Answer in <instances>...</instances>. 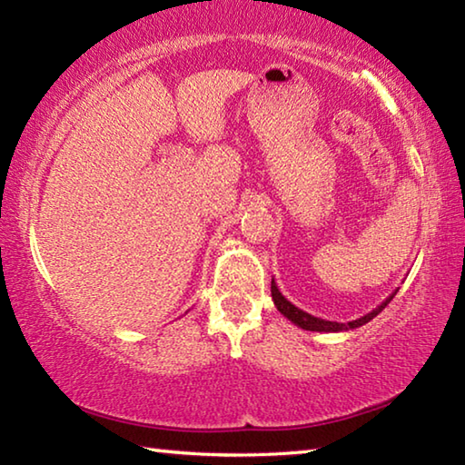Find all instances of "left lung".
<instances>
[{
	"label": "left lung",
	"mask_w": 465,
	"mask_h": 465,
	"mask_svg": "<svg viewBox=\"0 0 465 465\" xmlns=\"http://www.w3.org/2000/svg\"><path fill=\"white\" fill-rule=\"evenodd\" d=\"M396 293H398V289L393 291V293L388 299H385L381 305H377L373 312H369V313H365V316H361L357 320L346 322V324H342V322H330V320L316 318V316H312V313H308V312L295 308V305L291 303L289 299L281 293L279 287H277V282H274V279L271 281V295H272L274 305H277V310L289 322H293L295 326L303 328V330H312V332H344V330H355L359 326H363V324H367V322H371L377 316V313H380L385 308V305L391 302L393 295H396Z\"/></svg>",
	"instance_id": "obj_1"
}]
</instances>
